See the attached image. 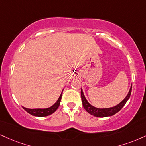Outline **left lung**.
<instances>
[{
	"label": "left lung",
	"mask_w": 146,
	"mask_h": 146,
	"mask_svg": "<svg viewBox=\"0 0 146 146\" xmlns=\"http://www.w3.org/2000/svg\"><path fill=\"white\" fill-rule=\"evenodd\" d=\"M131 91H132V86H131L129 92L128 93L127 96H126L125 99L121 102V103H119L118 105H117L116 106L113 107V108H110L99 109V108H94V107H93L92 105H91L90 103L87 101V100L86 99L85 96H84L83 91H82V90H81V96H82V104H83L84 109L86 110L88 113L91 114V115H94V116L99 117L111 116V115H113L114 114L117 113L119 111H120L121 109L124 106V105L126 104V103L129 99L130 96H131Z\"/></svg>",
	"instance_id": "8db88e82"
}]
</instances>
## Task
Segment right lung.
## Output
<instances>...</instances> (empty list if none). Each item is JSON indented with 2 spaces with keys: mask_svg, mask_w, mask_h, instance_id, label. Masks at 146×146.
<instances>
[{
  "mask_svg": "<svg viewBox=\"0 0 146 146\" xmlns=\"http://www.w3.org/2000/svg\"><path fill=\"white\" fill-rule=\"evenodd\" d=\"M62 94L61 93L59 99H58V101L56 102V103L54 105H52V107L46 109H28L26 108L22 107L25 111H26L28 113L31 114V115H34V116H37V117H45L47 116V115H50L51 114L54 113L56 111L58 108L60 103L61 98H62Z\"/></svg>",
  "mask_w": 146,
  "mask_h": 146,
  "instance_id": "add662e5",
  "label": "right lung"
}]
</instances>
